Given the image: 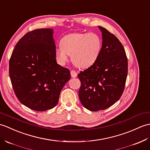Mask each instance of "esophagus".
<instances>
[{"label":"esophagus","mask_w":150,"mask_h":150,"mask_svg":"<svg viewBox=\"0 0 150 150\" xmlns=\"http://www.w3.org/2000/svg\"><path fill=\"white\" fill-rule=\"evenodd\" d=\"M70 74H71V77H73V78H75L76 76H77V74H76V72L75 71H74V70H71L70 71Z\"/></svg>","instance_id":"1"}]
</instances>
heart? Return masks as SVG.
<instances>
[{"label": "heart", "mask_w": 150, "mask_h": 150, "mask_svg": "<svg viewBox=\"0 0 150 150\" xmlns=\"http://www.w3.org/2000/svg\"><path fill=\"white\" fill-rule=\"evenodd\" d=\"M102 48V41L96 33H71L62 38L60 46L55 48L58 63L65 65L69 55L76 67L85 69L95 63Z\"/></svg>", "instance_id": "b5f03b06"}]
</instances>
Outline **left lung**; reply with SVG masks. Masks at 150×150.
<instances>
[{"label": "left lung", "instance_id": "8db88e82", "mask_svg": "<svg viewBox=\"0 0 150 150\" xmlns=\"http://www.w3.org/2000/svg\"><path fill=\"white\" fill-rule=\"evenodd\" d=\"M102 48L96 62L78 75L81 82L79 97L82 105L91 111L106 109L117 102L125 88L128 60L119 40L98 26Z\"/></svg>", "mask_w": 150, "mask_h": 150}]
</instances>
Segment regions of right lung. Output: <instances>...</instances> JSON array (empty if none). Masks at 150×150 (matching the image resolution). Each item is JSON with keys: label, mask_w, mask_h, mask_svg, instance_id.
Listing matches in <instances>:
<instances>
[{"label": "right lung", "mask_w": 150, "mask_h": 150, "mask_svg": "<svg viewBox=\"0 0 150 150\" xmlns=\"http://www.w3.org/2000/svg\"><path fill=\"white\" fill-rule=\"evenodd\" d=\"M54 29H40L25 34L9 61L13 88L23 105L36 111L56 106L62 89L69 79V69L55 59Z\"/></svg>", "instance_id": "right-lung-1"}]
</instances>
